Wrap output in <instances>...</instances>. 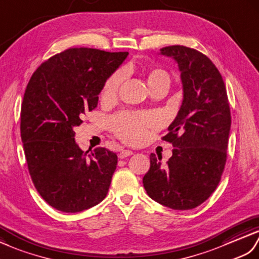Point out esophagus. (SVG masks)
Returning a JSON list of instances; mask_svg holds the SVG:
<instances>
[{
  "label": "esophagus",
  "mask_w": 259,
  "mask_h": 259,
  "mask_svg": "<svg viewBox=\"0 0 259 259\" xmlns=\"http://www.w3.org/2000/svg\"><path fill=\"white\" fill-rule=\"evenodd\" d=\"M132 154H133V152H132L131 149H122V151H120L119 154H118V157L119 158H126V157L131 156Z\"/></svg>",
  "instance_id": "34e87169"
}]
</instances>
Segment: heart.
Masks as SVG:
<instances>
[{"instance_id": "heart-1", "label": "heart", "mask_w": 259, "mask_h": 259, "mask_svg": "<svg viewBox=\"0 0 259 259\" xmlns=\"http://www.w3.org/2000/svg\"><path fill=\"white\" fill-rule=\"evenodd\" d=\"M123 72H115L108 77L101 92V99L104 102H111L117 96L119 86L123 82ZM145 78L151 90L163 85L170 84L169 74L160 67H153L145 73ZM156 123V119L151 114L139 112H122L112 118V128L114 133L124 142L130 144H139L145 140L147 130Z\"/></svg>"}]
</instances>
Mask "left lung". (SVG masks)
<instances>
[{
	"label": "left lung",
	"instance_id": "left-lung-1",
	"mask_svg": "<svg viewBox=\"0 0 259 259\" xmlns=\"http://www.w3.org/2000/svg\"><path fill=\"white\" fill-rule=\"evenodd\" d=\"M181 71L184 99L163 141L173 145L166 165L151 154V167L143 178L147 195L171 209L197 207L214 193L227 159L231 131L225 83L212 62L200 52L173 45L160 49Z\"/></svg>",
	"mask_w": 259,
	"mask_h": 259
}]
</instances>
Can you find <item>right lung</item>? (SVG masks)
I'll return each instance as SVG.
<instances>
[{
  "label": "right lung",
  "mask_w": 259,
  "mask_h": 259,
  "mask_svg": "<svg viewBox=\"0 0 259 259\" xmlns=\"http://www.w3.org/2000/svg\"><path fill=\"white\" fill-rule=\"evenodd\" d=\"M128 52L73 48L43 62L28 82L21 108V139L28 173L52 207L77 212L106 197L117 155L79 148L74 127L93 111L106 79Z\"/></svg>",
  "instance_id": "right-lung-1"
}]
</instances>
